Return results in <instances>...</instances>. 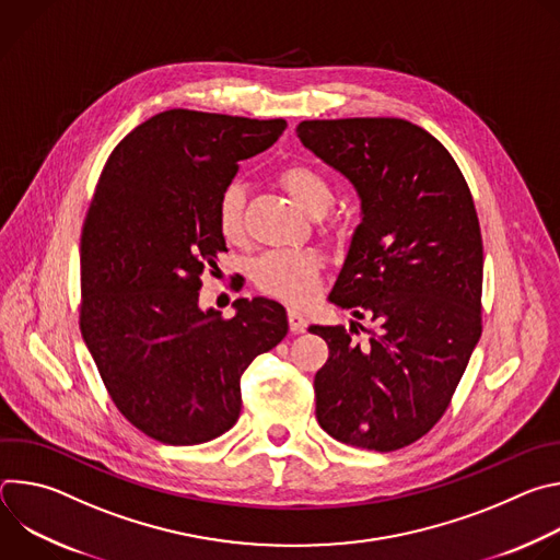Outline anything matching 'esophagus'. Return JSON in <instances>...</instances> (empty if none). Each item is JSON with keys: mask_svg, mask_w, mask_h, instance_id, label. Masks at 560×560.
Wrapping results in <instances>:
<instances>
[{"mask_svg": "<svg viewBox=\"0 0 560 560\" xmlns=\"http://www.w3.org/2000/svg\"><path fill=\"white\" fill-rule=\"evenodd\" d=\"M288 324H290V330H292L294 335H299V332L305 330V316L301 314V310L288 307Z\"/></svg>", "mask_w": 560, "mask_h": 560, "instance_id": "obj_1", "label": "esophagus"}]
</instances>
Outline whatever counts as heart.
I'll use <instances>...</instances> for the list:
<instances>
[{"instance_id": "obj_1", "label": "heart", "mask_w": 560, "mask_h": 560, "mask_svg": "<svg viewBox=\"0 0 560 560\" xmlns=\"http://www.w3.org/2000/svg\"><path fill=\"white\" fill-rule=\"evenodd\" d=\"M281 186L310 214H324L335 203L332 182L312 166L292 164L279 173ZM246 190L242 184H228L217 199V225L225 242L238 244L244 238L246 223ZM324 259L316 250H268L250 266L255 285L275 299L303 303L316 292L318 272Z\"/></svg>"}]
</instances>
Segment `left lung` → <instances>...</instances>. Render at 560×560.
Segmentation results:
<instances>
[{
	"mask_svg": "<svg viewBox=\"0 0 560 560\" xmlns=\"http://www.w3.org/2000/svg\"><path fill=\"white\" fill-rule=\"evenodd\" d=\"M296 135L361 197L330 301L374 326H359L365 343L354 324L307 328L330 348L314 376L316 419L341 443L401 450L445 415L483 332L474 199L445 145L406 119H312Z\"/></svg>",
	"mask_w": 560,
	"mask_h": 560,
	"instance_id": "obj_1",
	"label": "left lung"
}]
</instances>
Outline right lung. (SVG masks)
Wrapping results in <instances>:
<instances>
[{"label": "right lung", "instance_id": "1", "mask_svg": "<svg viewBox=\"0 0 560 560\" xmlns=\"http://www.w3.org/2000/svg\"><path fill=\"white\" fill-rule=\"evenodd\" d=\"M283 119L173 108L110 152L82 228L79 328L117 410L145 436L197 445L242 412V374L288 335L283 305L199 307L203 270L228 253L217 199Z\"/></svg>", "mask_w": 560, "mask_h": 560}]
</instances>
